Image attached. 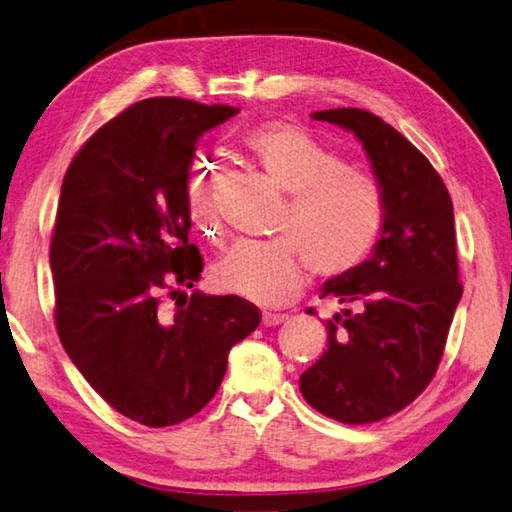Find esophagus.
Listing matches in <instances>:
<instances>
[{
    "label": "esophagus",
    "mask_w": 512,
    "mask_h": 512,
    "mask_svg": "<svg viewBox=\"0 0 512 512\" xmlns=\"http://www.w3.org/2000/svg\"><path fill=\"white\" fill-rule=\"evenodd\" d=\"M287 321L285 314H272V312H263V325L265 327H276Z\"/></svg>",
    "instance_id": "1"
}]
</instances>
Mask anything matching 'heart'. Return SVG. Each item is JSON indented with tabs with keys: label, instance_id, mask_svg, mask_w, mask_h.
<instances>
[{
	"label": "heart",
	"instance_id": "obj_1",
	"mask_svg": "<svg viewBox=\"0 0 512 512\" xmlns=\"http://www.w3.org/2000/svg\"><path fill=\"white\" fill-rule=\"evenodd\" d=\"M243 144L289 196L274 225L276 238L238 240L214 265L218 289L258 305H285L303 292L307 269L318 278H339L368 260L388 216L379 180L345 167L339 151L292 122L258 124ZM187 211L202 236L220 238L211 165L191 171Z\"/></svg>",
	"mask_w": 512,
	"mask_h": 512
}]
</instances>
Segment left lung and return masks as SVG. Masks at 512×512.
<instances>
[{"instance_id":"8db88e82","label":"left lung","mask_w":512,"mask_h":512,"mask_svg":"<svg viewBox=\"0 0 512 512\" xmlns=\"http://www.w3.org/2000/svg\"><path fill=\"white\" fill-rule=\"evenodd\" d=\"M312 118L359 138L388 205L372 256L323 285L321 296L343 310L325 323L327 350L301 374L314 410L354 426L406 408L439 368L464 292L455 214L435 167L379 115L327 109Z\"/></svg>"}]
</instances>
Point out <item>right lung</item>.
I'll list each match as a JSON object with an SVG mask.
<instances>
[{
  "mask_svg": "<svg viewBox=\"0 0 512 512\" xmlns=\"http://www.w3.org/2000/svg\"><path fill=\"white\" fill-rule=\"evenodd\" d=\"M236 113L136 102L84 142L62 182L51 238L57 334L91 388L142 426L205 408L229 350L260 323L245 298L185 292L202 272L187 211L196 142Z\"/></svg>",
  "mask_w": 512,
  "mask_h": 512,
  "instance_id": "add662e5",
  "label": "right lung"
}]
</instances>
